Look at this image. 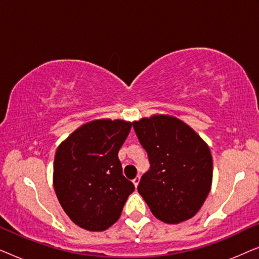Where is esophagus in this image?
Listing matches in <instances>:
<instances>
[{
    "label": "esophagus",
    "instance_id": "1",
    "mask_svg": "<svg viewBox=\"0 0 259 259\" xmlns=\"http://www.w3.org/2000/svg\"><path fill=\"white\" fill-rule=\"evenodd\" d=\"M139 183H140V177H136V178L133 179V184H134V186L138 187V185H139Z\"/></svg>",
    "mask_w": 259,
    "mask_h": 259
}]
</instances>
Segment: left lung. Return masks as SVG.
<instances>
[{"label":"left lung","mask_w":259,"mask_h":259,"mask_svg":"<svg viewBox=\"0 0 259 259\" xmlns=\"http://www.w3.org/2000/svg\"><path fill=\"white\" fill-rule=\"evenodd\" d=\"M133 127L151 164L138 192L159 221L179 224L192 218L212 185L213 164L207 144L172 115L143 118Z\"/></svg>","instance_id":"left-lung-1"}]
</instances>
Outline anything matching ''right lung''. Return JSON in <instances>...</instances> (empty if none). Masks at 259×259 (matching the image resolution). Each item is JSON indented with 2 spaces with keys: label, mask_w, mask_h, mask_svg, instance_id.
I'll return each mask as SVG.
<instances>
[{
  "label": "right lung",
  "mask_w": 259,
  "mask_h": 259,
  "mask_svg": "<svg viewBox=\"0 0 259 259\" xmlns=\"http://www.w3.org/2000/svg\"><path fill=\"white\" fill-rule=\"evenodd\" d=\"M131 127L132 122L120 119L93 120L59 145L53 185L63 211L80 228L108 229L134 191L118 158Z\"/></svg>",
  "instance_id": "1"
}]
</instances>
